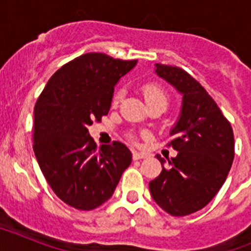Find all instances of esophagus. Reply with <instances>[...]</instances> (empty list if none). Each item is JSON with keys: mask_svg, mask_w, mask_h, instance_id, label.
Masks as SVG:
<instances>
[{"mask_svg": "<svg viewBox=\"0 0 251 251\" xmlns=\"http://www.w3.org/2000/svg\"><path fill=\"white\" fill-rule=\"evenodd\" d=\"M132 157H133V159H134V161H137V159L146 158V157H147V153H145V152H137V151H133Z\"/></svg>", "mask_w": 251, "mask_h": 251, "instance_id": "esophagus-1", "label": "esophagus"}]
</instances>
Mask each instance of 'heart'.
<instances>
[{"instance_id":"heart-1","label":"heart","mask_w":251,"mask_h":251,"mask_svg":"<svg viewBox=\"0 0 251 251\" xmlns=\"http://www.w3.org/2000/svg\"><path fill=\"white\" fill-rule=\"evenodd\" d=\"M142 90V94L145 97V100L147 103V105L152 103H163L167 105L168 104V95L167 93L165 92V89L159 86L158 84H154V83H146L142 85L141 88ZM122 98V90H117L113 95V99H112V105H117L119 103Z\"/></svg>"}]
</instances>
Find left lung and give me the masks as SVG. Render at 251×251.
Listing matches in <instances>:
<instances>
[{
    "label": "left lung",
    "instance_id": "1",
    "mask_svg": "<svg viewBox=\"0 0 251 251\" xmlns=\"http://www.w3.org/2000/svg\"><path fill=\"white\" fill-rule=\"evenodd\" d=\"M156 73L182 93L181 115L168 147L175 158L157 154L162 172L150 182L157 205L172 216H186L205 207L219 192L235 156L234 132L216 101L178 66L156 64Z\"/></svg>",
    "mask_w": 251,
    "mask_h": 251
}]
</instances>
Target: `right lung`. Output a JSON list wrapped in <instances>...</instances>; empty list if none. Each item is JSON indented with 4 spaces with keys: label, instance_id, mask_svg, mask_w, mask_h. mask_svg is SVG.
<instances>
[{
    "label": "right lung",
    "instance_id": "add662e5",
    "mask_svg": "<svg viewBox=\"0 0 251 251\" xmlns=\"http://www.w3.org/2000/svg\"><path fill=\"white\" fill-rule=\"evenodd\" d=\"M137 60L88 52L50 77L34 109V152L60 200L89 211L109 200L132 153L121 142L97 147L88 127L110 109L114 85Z\"/></svg>",
    "mask_w": 251,
    "mask_h": 251
}]
</instances>
